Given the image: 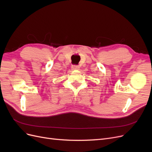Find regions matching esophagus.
Masks as SVG:
<instances>
[{
  "label": "esophagus",
  "instance_id": "esophagus-1",
  "mask_svg": "<svg viewBox=\"0 0 152 152\" xmlns=\"http://www.w3.org/2000/svg\"><path fill=\"white\" fill-rule=\"evenodd\" d=\"M72 68L73 69V70H79V69L80 68V67H79V66L74 65H72Z\"/></svg>",
  "mask_w": 152,
  "mask_h": 152
}]
</instances>
